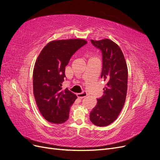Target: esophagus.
<instances>
[{"instance_id":"obj_1","label":"esophagus","mask_w":160,"mask_h":160,"mask_svg":"<svg viewBox=\"0 0 160 160\" xmlns=\"http://www.w3.org/2000/svg\"><path fill=\"white\" fill-rule=\"evenodd\" d=\"M77 98H78L82 99V98H85L86 96H88V93H87L85 91H84V92H83V93H77Z\"/></svg>"}]
</instances>
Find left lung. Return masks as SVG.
<instances>
[{
    "label": "left lung",
    "instance_id": "left-lung-1",
    "mask_svg": "<svg viewBox=\"0 0 160 160\" xmlns=\"http://www.w3.org/2000/svg\"><path fill=\"white\" fill-rule=\"evenodd\" d=\"M92 44L103 55L101 77L106 83L103 95L90 113L91 122L97 126H108L118 118L126 99L128 66L120 47L108 38L95 41Z\"/></svg>",
    "mask_w": 160,
    "mask_h": 160
}]
</instances>
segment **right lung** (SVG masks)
<instances>
[{"instance_id":"add662e5","label":"right lung","mask_w":160,"mask_h":160,"mask_svg":"<svg viewBox=\"0 0 160 160\" xmlns=\"http://www.w3.org/2000/svg\"><path fill=\"white\" fill-rule=\"evenodd\" d=\"M86 43L82 38L52 41L37 57L32 75L33 94L38 110L49 122L61 124L69 119L70 107L77 96L67 88L62 89L65 67Z\"/></svg>"}]
</instances>
